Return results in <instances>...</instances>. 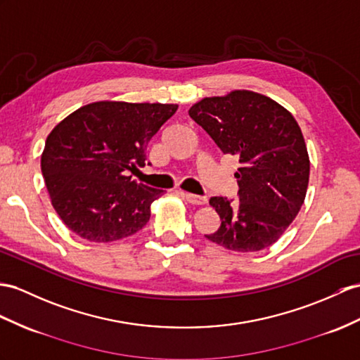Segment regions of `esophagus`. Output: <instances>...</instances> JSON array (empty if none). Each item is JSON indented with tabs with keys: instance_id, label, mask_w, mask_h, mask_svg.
Masks as SVG:
<instances>
[{
	"instance_id": "obj_1",
	"label": "esophagus",
	"mask_w": 360,
	"mask_h": 360,
	"mask_svg": "<svg viewBox=\"0 0 360 360\" xmlns=\"http://www.w3.org/2000/svg\"><path fill=\"white\" fill-rule=\"evenodd\" d=\"M183 197H185L191 205H197V206H201V205H206L207 198L206 197H200V195H195V194H189V192H181Z\"/></svg>"
}]
</instances>
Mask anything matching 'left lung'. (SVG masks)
<instances>
[{"mask_svg":"<svg viewBox=\"0 0 360 360\" xmlns=\"http://www.w3.org/2000/svg\"><path fill=\"white\" fill-rule=\"evenodd\" d=\"M189 116L223 154L236 155L240 203L212 197L221 224L209 241L233 252H258L279 240L305 200L310 159L293 114L250 90L203 98Z\"/></svg>","mask_w":360,"mask_h":360,"instance_id":"obj_1","label":"left lung"}]
</instances>
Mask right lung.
Listing matches in <instances>:
<instances>
[{
  "label": "right lung",
  "instance_id": "add662e5",
  "mask_svg": "<svg viewBox=\"0 0 360 360\" xmlns=\"http://www.w3.org/2000/svg\"><path fill=\"white\" fill-rule=\"evenodd\" d=\"M177 108L99 101L51 129L41 171L51 205L70 231L93 243H111L145 227L163 191L133 180L128 171L145 166L148 142Z\"/></svg>",
  "mask_w": 360,
  "mask_h": 360
}]
</instances>
